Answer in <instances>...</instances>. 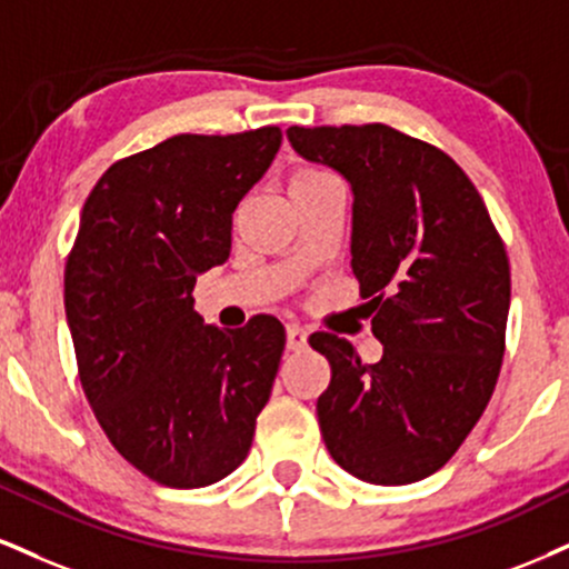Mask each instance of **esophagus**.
Instances as JSON below:
<instances>
[{"mask_svg": "<svg viewBox=\"0 0 569 569\" xmlns=\"http://www.w3.org/2000/svg\"><path fill=\"white\" fill-rule=\"evenodd\" d=\"M286 347H289L291 352H302L307 347V331L302 326L297 323H289L286 326Z\"/></svg>", "mask_w": 569, "mask_h": 569, "instance_id": "34e87169", "label": "esophagus"}]
</instances>
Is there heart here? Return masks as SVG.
Here are the masks:
<instances>
[{
	"label": "heart",
	"instance_id": "b5f03b06",
	"mask_svg": "<svg viewBox=\"0 0 569 569\" xmlns=\"http://www.w3.org/2000/svg\"><path fill=\"white\" fill-rule=\"evenodd\" d=\"M333 177L323 172V169L318 167H299L297 172L291 174L289 180V193H302V190H310V188H318V184L323 182H331Z\"/></svg>",
	"mask_w": 569,
	"mask_h": 569
}]
</instances>
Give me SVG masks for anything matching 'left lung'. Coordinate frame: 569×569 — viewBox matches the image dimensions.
<instances>
[{
	"label": "left lung",
	"instance_id": "1",
	"mask_svg": "<svg viewBox=\"0 0 569 569\" xmlns=\"http://www.w3.org/2000/svg\"><path fill=\"white\" fill-rule=\"evenodd\" d=\"M291 148L352 188V272L385 345L373 366L312 333L331 362L318 397L326 448L371 485L435 475L480 421L501 371L509 257L482 196L429 142L387 124L291 127Z\"/></svg>",
	"mask_w": 569,
	"mask_h": 569
}]
</instances>
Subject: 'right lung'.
<instances>
[{
  "label": "right lung",
  "instance_id": "obj_1",
  "mask_svg": "<svg viewBox=\"0 0 569 569\" xmlns=\"http://www.w3.org/2000/svg\"><path fill=\"white\" fill-rule=\"evenodd\" d=\"M278 127L174 134L116 161L89 193L66 262L79 379L113 448L167 488H207L243 463L286 331H238L193 310L201 272L230 257L232 211L262 180Z\"/></svg>",
  "mask_w": 569,
  "mask_h": 569
}]
</instances>
